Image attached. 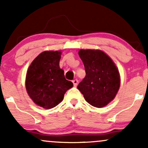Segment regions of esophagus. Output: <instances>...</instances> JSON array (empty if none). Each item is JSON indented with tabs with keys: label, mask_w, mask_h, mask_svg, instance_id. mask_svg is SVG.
I'll use <instances>...</instances> for the list:
<instances>
[{
	"label": "esophagus",
	"mask_w": 148,
	"mask_h": 148,
	"mask_svg": "<svg viewBox=\"0 0 148 148\" xmlns=\"http://www.w3.org/2000/svg\"><path fill=\"white\" fill-rule=\"evenodd\" d=\"M72 82H73V84H74V86H77V84H78V82H79V81H78L77 79H74L72 81Z\"/></svg>",
	"instance_id": "esophagus-1"
}]
</instances>
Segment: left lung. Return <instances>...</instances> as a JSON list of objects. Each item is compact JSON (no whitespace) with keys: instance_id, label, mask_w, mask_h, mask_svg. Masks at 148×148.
Here are the masks:
<instances>
[{"instance_id":"left-lung-1","label":"left lung","mask_w":148,"mask_h":148,"mask_svg":"<svg viewBox=\"0 0 148 148\" xmlns=\"http://www.w3.org/2000/svg\"><path fill=\"white\" fill-rule=\"evenodd\" d=\"M79 55L84 62L86 75L78 85V89L92 106H105L114 99L120 88L116 66L101 51L81 49Z\"/></svg>"}]
</instances>
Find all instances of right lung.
Listing matches in <instances>:
<instances>
[{"label": "right lung", "mask_w": 148, "mask_h": 148, "mask_svg": "<svg viewBox=\"0 0 148 148\" xmlns=\"http://www.w3.org/2000/svg\"><path fill=\"white\" fill-rule=\"evenodd\" d=\"M61 52L44 51L32 62L25 79L27 92L33 101L45 108H52L62 101L67 90L73 87L60 68Z\"/></svg>", "instance_id": "right-lung-1"}]
</instances>
